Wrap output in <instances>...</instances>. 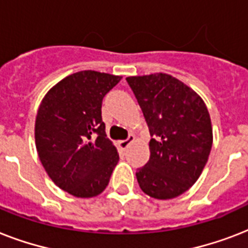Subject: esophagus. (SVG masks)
<instances>
[{
  "mask_svg": "<svg viewBox=\"0 0 248 248\" xmlns=\"http://www.w3.org/2000/svg\"><path fill=\"white\" fill-rule=\"evenodd\" d=\"M134 141H135V136L130 135L127 138V139H126V140H121V141L118 144H120V147L122 148V149H126V148L130 147V144H132V143H134Z\"/></svg>",
  "mask_w": 248,
  "mask_h": 248,
  "instance_id": "esophagus-1",
  "label": "esophagus"
}]
</instances>
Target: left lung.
I'll list each match as a JSON object with an SVG mask.
<instances>
[{"label":"left lung","instance_id":"8db88e82","mask_svg":"<svg viewBox=\"0 0 248 248\" xmlns=\"http://www.w3.org/2000/svg\"><path fill=\"white\" fill-rule=\"evenodd\" d=\"M126 81L153 136L149 161L136 172L139 186L152 198L172 200L198 180L207 163L212 147L207 107L194 90L166 73Z\"/></svg>","mask_w":248,"mask_h":248}]
</instances>
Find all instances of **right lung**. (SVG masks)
Instances as JSON below:
<instances>
[{
	"instance_id": "right-lung-1",
	"label": "right lung",
	"mask_w": 248,
	"mask_h": 248,
	"mask_svg": "<svg viewBox=\"0 0 248 248\" xmlns=\"http://www.w3.org/2000/svg\"><path fill=\"white\" fill-rule=\"evenodd\" d=\"M121 76L82 71L52 86L41 101L34 124L40 161L54 183L72 196H99L120 155L101 120L105 93Z\"/></svg>"
}]
</instances>
